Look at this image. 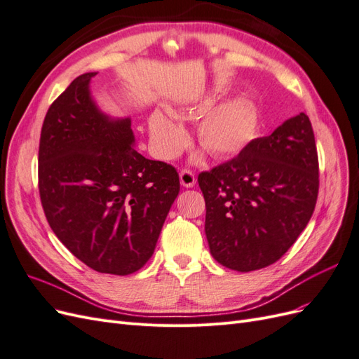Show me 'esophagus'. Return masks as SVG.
Listing matches in <instances>:
<instances>
[{"mask_svg": "<svg viewBox=\"0 0 359 359\" xmlns=\"http://www.w3.org/2000/svg\"><path fill=\"white\" fill-rule=\"evenodd\" d=\"M180 181H181V186L182 187L191 189L194 184H196V177H194V173L190 172V170H181Z\"/></svg>", "mask_w": 359, "mask_h": 359, "instance_id": "34e87169", "label": "esophagus"}]
</instances>
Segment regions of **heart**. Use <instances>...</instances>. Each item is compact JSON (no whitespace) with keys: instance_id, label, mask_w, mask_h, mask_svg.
I'll return each mask as SVG.
<instances>
[{"instance_id":"obj_1","label":"heart","mask_w":359,"mask_h":359,"mask_svg":"<svg viewBox=\"0 0 359 359\" xmlns=\"http://www.w3.org/2000/svg\"><path fill=\"white\" fill-rule=\"evenodd\" d=\"M205 106L194 109L190 116H198ZM259 128L255 106L245 99H231L206 111L196 128L198 142L217 158L238 156L253 142ZM148 135L154 153L161 160L177 158L189 145L184 127L166 114L156 111L148 118Z\"/></svg>"}]
</instances>
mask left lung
<instances>
[{
	"instance_id": "obj_1",
	"label": "left lung",
	"mask_w": 359,
	"mask_h": 359,
	"mask_svg": "<svg viewBox=\"0 0 359 359\" xmlns=\"http://www.w3.org/2000/svg\"><path fill=\"white\" fill-rule=\"evenodd\" d=\"M198 182L217 262L240 273L277 262L316 206L319 163L309 116L301 112L286 119L238 157L202 172Z\"/></svg>"
}]
</instances>
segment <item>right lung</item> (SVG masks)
I'll use <instances>...</instances> for the list:
<instances>
[{"instance_id":"obj_1","label":"right lung","mask_w":359,"mask_h":359,"mask_svg":"<svg viewBox=\"0 0 359 359\" xmlns=\"http://www.w3.org/2000/svg\"><path fill=\"white\" fill-rule=\"evenodd\" d=\"M95 74L76 78L45 116L40 199L53 233L86 266L128 276L153 256L180 177L137 153L132 118L100 109L90 88Z\"/></svg>"}]
</instances>
